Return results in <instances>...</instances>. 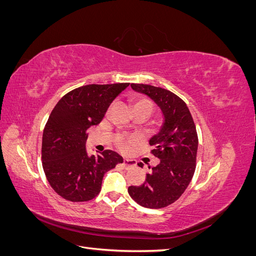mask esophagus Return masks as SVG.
<instances>
[{
    "label": "esophagus",
    "mask_w": 256,
    "mask_h": 256,
    "mask_svg": "<svg viewBox=\"0 0 256 256\" xmlns=\"http://www.w3.org/2000/svg\"><path fill=\"white\" fill-rule=\"evenodd\" d=\"M124 166L125 168H130V166H134L136 164V161L134 159H130V158H124Z\"/></svg>",
    "instance_id": "esophagus-1"
}]
</instances>
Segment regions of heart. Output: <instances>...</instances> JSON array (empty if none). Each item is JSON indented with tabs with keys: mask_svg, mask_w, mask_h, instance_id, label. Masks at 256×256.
Instances as JSON below:
<instances>
[{
	"mask_svg": "<svg viewBox=\"0 0 256 256\" xmlns=\"http://www.w3.org/2000/svg\"><path fill=\"white\" fill-rule=\"evenodd\" d=\"M148 106L150 110H152V102H150L148 99H145V98H141V99L136 100L134 106ZM126 145H127V140H125V138H120V140H118V146H120L122 148H125Z\"/></svg>",
	"mask_w": 256,
	"mask_h": 256,
	"instance_id": "heart-1",
	"label": "heart"
}]
</instances>
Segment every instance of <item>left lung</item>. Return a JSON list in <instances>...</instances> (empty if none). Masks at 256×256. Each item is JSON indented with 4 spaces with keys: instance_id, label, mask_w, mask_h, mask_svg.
<instances>
[{
    "instance_id": "obj_1",
    "label": "left lung",
    "mask_w": 256,
    "mask_h": 256,
    "mask_svg": "<svg viewBox=\"0 0 256 256\" xmlns=\"http://www.w3.org/2000/svg\"><path fill=\"white\" fill-rule=\"evenodd\" d=\"M136 92L152 99L160 108L164 122L150 140L152 154L160 162L146 174L141 186H130L129 196L147 208H164L180 198L196 171L198 134L187 104L174 92L147 84H131ZM143 168V164H138Z\"/></svg>"
}]
</instances>
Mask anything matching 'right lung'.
Segmentation results:
<instances>
[{
    "instance_id": "add662e5",
    "label": "right lung",
    "mask_w": 256,
    "mask_h": 256,
    "mask_svg": "<svg viewBox=\"0 0 256 256\" xmlns=\"http://www.w3.org/2000/svg\"><path fill=\"white\" fill-rule=\"evenodd\" d=\"M129 83L88 84L72 90L54 106L42 134V159L46 177L58 196L86 202L102 190L106 172L122 164L113 150L88 156V129L97 126L113 100Z\"/></svg>"
}]
</instances>
